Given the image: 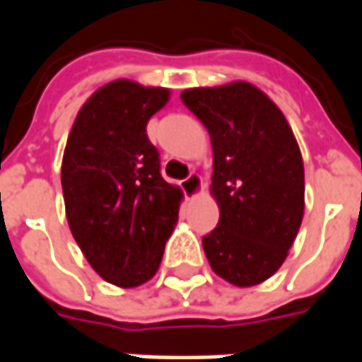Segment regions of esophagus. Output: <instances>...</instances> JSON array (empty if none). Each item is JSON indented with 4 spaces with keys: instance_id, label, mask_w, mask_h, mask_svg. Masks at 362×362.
<instances>
[{
    "instance_id": "1",
    "label": "esophagus",
    "mask_w": 362,
    "mask_h": 362,
    "mask_svg": "<svg viewBox=\"0 0 362 362\" xmlns=\"http://www.w3.org/2000/svg\"><path fill=\"white\" fill-rule=\"evenodd\" d=\"M182 186V192L186 194L188 197H194L199 194V189H202V178L197 176V174H189V176H186L184 180L180 182Z\"/></svg>"
}]
</instances>
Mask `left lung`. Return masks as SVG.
Wrapping results in <instances>:
<instances>
[{
    "label": "left lung",
    "mask_w": 362,
    "mask_h": 362,
    "mask_svg": "<svg viewBox=\"0 0 362 362\" xmlns=\"http://www.w3.org/2000/svg\"><path fill=\"white\" fill-rule=\"evenodd\" d=\"M186 108L213 145L211 192L219 223L204 236L213 272L236 287L277 272L304 213V166L287 119L250 83L188 89Z\"/></svg>",
    "instance_id": "8db88e82"
}]
</instances>
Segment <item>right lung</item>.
I'll return each mask as SVG.
<instances>
[{
  "instance_id": "right-lung-1",
  "label": "right lung",
  "mask_w": 362,
  "mask_h": 362,
  "mask_svg": "<svg viewBox=\"0 0 362 362\" xmlns=\"http://www.w3.org/2000/svg\"><path fill=\"white\" fill-rule=\"evenodd\" d=\"M168 90L112 81L75 118L62 163L74 238L103 279L137 287L157 273L178 221L182 192L160 174L147 122Z\"/></svg>"
}]
</instances>
